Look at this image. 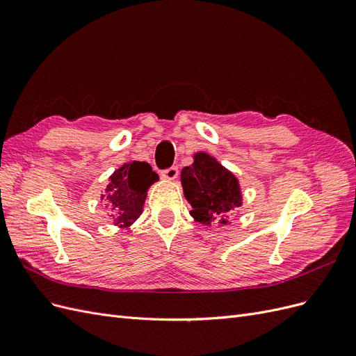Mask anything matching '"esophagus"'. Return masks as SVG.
Here are the masks:
<instances>
[{"instance_id":"1","label":"esophagus","mask_w":356,"mask_h":356,"mask_svg":"<svg viewBox=\"0 0 356 356\" xmlns=\"http://www.w3.org/2000/svg\"><path fill=\"white\" fill-rule=\"evenodd\" d=\"M177 177H178V168H175V166H172V168L161 172V178L168 179V181H174Z\"/></svg>"}]
</instances>
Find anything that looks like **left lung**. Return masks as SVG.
Segmentation results:
<instances>
[{"mask_svg": "<svg viewBox=\"0 0 356 356\" xmlns=\"http://www.w3.org/2000/svg\"><path fill=\"white\" fill-rule=\"evenodd\" d=\"M181 186L193 220L207 227L227 224L229 213L243 204L238 177L209 153L193 154V163L181 170Z\"/></svg>", "mask_w": 356, "mask_h": 356, "instance_id": "left-lung-1", "label": "left lung"}]
</instances>
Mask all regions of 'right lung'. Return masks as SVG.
<instances>
[{
    "instance_id": "1",
    "label": "right lung",
    "mask_w": 356,
    "mask_h": 356,
    "mask_svg": "<svg viewBox=\"0 0 356 356\" xmlns=\"http://www.w3.org/2000/svg\"><path fill=\"white\" fill-rule=\"evenodd\" d=\"M157 181L159 175L147 161H127L115 169L101 195L113 224L131 227L144 211L148 188Z\"/></svg>"
}]
</instances>
